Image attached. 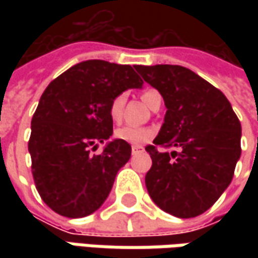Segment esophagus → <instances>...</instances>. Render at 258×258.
Masks as SVG:
<instances>
[{
    "mask_svg": "<svg viewBox=\"0 0 258 258\" xmlns=\"http://www.w3.org/2000/svg\"><path fill=\"white\" fill-rule=\"evenodd\" d=\"M141 152H144V146H139V145H134L132 146V155L141 154Z\"/></svg>",
    "mask_w": 258,
    "mask_h": 258,
    "instance_id": "1",
    "label": "esophagus"
}]
</instances>
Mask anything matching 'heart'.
Masks as SVG:
<instances>
[{"label": "heart", "instance_id": "obj_1", "mask_svg": "<svg viewBox=\"0 0 258 258\" xmlns=\"http://www.w3.org/2000/svg\"><path fill=\"white\" fill-rule=\"evenodd\" d=\"M155 94H158L155 90H146L142 94V99L146 104L152 100ZM126 103V94L119 93L112 99V102L109 104V116L113 120L114 123L120 122L122 114H123V107ZM154 129L151 127H141V126H122L119 129L114 131V138L119 141H123L126 144L141 145L146 144L148 141H151L154 138Z\"/></svg>", "mask_w": 258, "mask_h": 258}]
</instances>
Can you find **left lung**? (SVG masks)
Here are the masks:
<instances>
[{
  "label": "left lung",
  "instance_id": "left-lung-1",
  "mask_svg": "<svg viewBox=\"0 0 258 258\" xmlns=\"http://www.w3.org/2000/svg\"><path fill=\"white\" fill-rule=\"evenodd\" d=\"M164 97V124L146 146L152 166L145 176L154 203L178 218L205 213L233 179L241 155V124L228 99L182 66H136ZM178 147L161 153L157 146Z\"/></svg>",
  "mask_w": 258,
  "mask_h": 258
}]
</instances>
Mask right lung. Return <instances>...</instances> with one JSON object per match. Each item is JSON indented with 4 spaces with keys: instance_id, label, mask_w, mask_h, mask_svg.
<instances>
[{
    "instance_id": "obj_1",
    "label": "right lung",
    "mask_w": 258,
    "mask_h": 258,
    "mask_svg": "<svg viewBox=\"0 0 258 258\" xmlns=\"http://www.w3.org/2000/svg\"><path fill=\"white\" fill-rule=\"evenodd\" d=\"M134 67L104 60L82 61L41 94L31 119L28 152L35 188L54 213L69 218L93 214L106 201L117 171L129 161L132 148L119 139L107 142L100 155H90V149L113 134L112 99L144 85Z\"/></svg>"
}]
</instances>
